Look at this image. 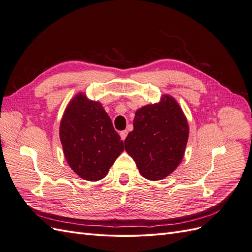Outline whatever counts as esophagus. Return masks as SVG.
Returning a JSON list of instances; mask_svg holds the SVG:
<instances>
[{"mask_svg": "<svg viewBox=\"0 0 252 252\" xmlns=\"http://www.w3.org/2000/svg\"><path fill=\"white\" fill-rule=\"evenodd\" d=\"M120 135H121V139L123 140V141H125L126 136H127V130H123V131H121V132H120Z\"/></svg>", "mask_w": 252, "mask_h": 252, "instance_id": "obj_1", "label": "esophagus"}]
</instances>
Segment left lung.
Returning <instances> with one entry per match:
<instances>
[{
    "mask_svg": "<svg viewBox=\"0 0 252 252\" xmlns=\"http://www.w3.org/2000/svg\"><path fill=\"white\" fill-rule=\"evenodd\" d=\"M188 123L179 104L169 95L161 103L136 110L133 130L125 140V149L143 175L158 181L181 163L188 141Z\"/></svg>",
    "mask_w": 252,
    "mask_h": 252,
    "instance_id": "8db88e82",
    "label": "left lung"
}]
</instances>
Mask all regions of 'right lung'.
I'll list each match as a JSON object with an SVG mask.
<instances>
[{"label": "right lung", "instance_id": "obj_1", "mask_svg": "<svg viewBox=\"0 0 252 252\" xmlns=\"http://www.w3.org/2000/svg\"><path fill=\"white\" fill-rule=\"evenodd\" d=\"M60 139L71 169L84 180L98 181L107 174L124 143L98 102L78 94L67 106Z\"/></svg>", "mask_w": 252, "mask_h": 252}]
</instances>
